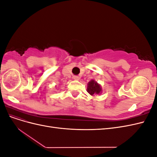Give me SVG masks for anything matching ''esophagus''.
<instances>
[{"instance_id":"esophagus-1","label":"esophagus","mask_w":157,"mask_h":157,"mask_svg":"<svg viewBox=\"0 0 157 157\" xmlns=\"http://www.w3.org/2000/svg\"><path fill=\"white\" fill-rule=\"evenodd\" d=\"M73 78H74L75 80H79L80 77H78V76H77V75H74V76H73Z\"/></svg>"}]
</instances>
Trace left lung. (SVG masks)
I'll use <instances>...</instances> for the list:
<instances>
[{"label":"left lung","mask_w":157,"mask_h":157,"mask_svg":"<svg viewBox=\"0 0 157 157\" xmlns=\"http://www.w3.org/2000/svg\"><path fill=\"white\" fill-rule=\"evenodd\" d=\"M87 92L90 95H92V96L94 94H98L101 92V88L100 85L98 84L96 81H94V80H92L88 84Z\"/></svg>","instance_id":"1"}]
</instances>
